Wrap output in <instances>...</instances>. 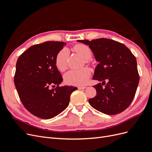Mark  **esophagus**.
I'll return each mask as SVG.
<instances>
[{
	"instance_id": "obj_1",
	"label": "esophagus",
	"mask_w": 152,
	"mask_h": 152,
	"mask_svg": "<svg viewBox=\"0 0 152 152\" xmlns=\"http://www.w3.org/2000/svg\"><path fill=\"white\" fill-rule=\"evenodd\" d=\"M86 88H87L86 86H80V87H78V89H84Z\"/></svg>"
}]
</instances>
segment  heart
Instances as JSON below:
<instances>
[{
	"label": "heart",
	"mask_w": 152,
	"mask_h": 152,
	"mask_svg": "<svg viewBox=\"0 0 152 152\" xmlns=\"http://www.w3.org/2000/svg\"><path fill=\"white\" fill-rule=\"evenodd\" d=\"M75 51L80 56L86 59V62L89 63V59L92 56L91 49L84 44H77L74 47ZM69 56V50L67 48H63L57 54L55 63L59 70L65 71L67 68V61ZM91 76V71L88 68H83L79 70H72L68 72L65 75L66 83L73 86H84L87 84Z\"/></svg>",
	"instance_id": "heart-1"
}]
</instances>
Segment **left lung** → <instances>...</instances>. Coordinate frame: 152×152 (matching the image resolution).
I'll return each mask as SVG.
<instances>
[{"mask_svg": "<svg viewBox=\"0 0 152 152\" xmlns=\"http://www.w3.org/2000/svg\"><path fill=\"white\" fill-rule=\"evenodd\" d=\"M77 41L89 45L99 62L93 79L102 83L93 86L96 95L89 99L91 107L107 115L122 112L132 102L139 84L136 57L125 45L112 39Z\"/></svg>", "mask_w": 152, "mask_h": 152, "instance_id": "obj_1", "label": "left lung"}]
</instances>
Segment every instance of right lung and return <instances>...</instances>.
Wrapping results in <instances>:
<instances>
[{
    "mask_svg": "<svg viewBox=\"0 0 152 152\" xmlns=\"http://www.w3.org/2000/svg\"><path fill=\"white\" fill-rule=\"evenodd\" d=\"M66 43L48 41L33 45L18 58L14 78L18 95L25 108L34 115L49 119L68 106L73 86H58L63 82L56 66L57 54ZM57 85L56 88L50 87Z\"/></svg>",
    "mask_w": 152,
    "mask_h": 152,
    "instance_id": "obj_1",
    "label": "right lung"
}]
</instances>
